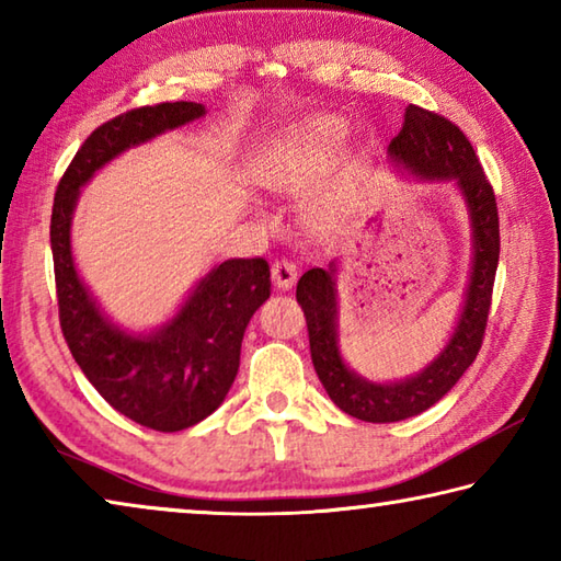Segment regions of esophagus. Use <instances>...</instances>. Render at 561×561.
<instances>
[{"label":"esophagus","mask_w":561,"mask_h":561,"mask_svg":"<svg viewBox=\"0 0 561 561\" xmlns=\"http://www.w3.org/2000/svg\"><path fill=\"white\" fill-rule=\"evenodd\" d=\"M272 282L277 289H291V284L297 282V264L289 260H277L272 264Z\"/></svg>","instance_id":"esophagus-1"}]
</instances>
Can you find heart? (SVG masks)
<instances>
[{"label":"heart","mask_w":561,"mask_h":561,"mask_svg":"<svg viewBox=\"0 0 561 561\" xmlns=\"http://www.w3.org/2000/svg\"><path fill=\"white\" fill-rule=\"evenodd\" d=\"M346 140V123L334 116L311 121L297 136H291L262 170V183L279 193H301L334 165ZM317 225H329L331 213L319 210Z\"/></svg>","instance_id":"b5f03b06"}]
</instances>
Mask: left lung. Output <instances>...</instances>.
Returning a JSON list of instances; mask_svg holds the SVG:
<instances>
[{
    "label": "left lung",
    "mask_w": 561,
    "mask_h": 561,
    "mask_svg": "<svg viewBox=\"0 0 561 561\" xmlns=\"http://www.w3.org/2000/svg\"><path fill=\"white\" fill-rule=\"evenodd\" d=\"M388 156L398 168L411 170L417 178L453 180L458 185L470 213L472 267L462 311L448 344L421 374L393 383L366 381L364 376L351 371L341 358L336 262H331L329 270L314 267L301 274L297 301L307 317L311 360H314L319 381L341 411L366 423H396L428 411L460 381L485 336L500 260L495 193L482 173L470 140L453 121L411 103L405 108L401 133L388 146Z\"/></svg>",
    "instance_id": "obj_1"
}]
</instances>
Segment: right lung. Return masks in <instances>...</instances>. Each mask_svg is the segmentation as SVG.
I'll use <instances>...</instances> for the list:
<instances>
[{
	"label": "right lung",
	"instance_id": "right-lung-1",
	"mask_svg": "<svg viewBox=\"0 0 561 561\" xmlns=\"http://www.w3.org/2000/svg\"><path fill=\"white\" fill-rule=\"evenodd\" d=\"M205 116L195 101L121 113L83 140L59 180L51 210V254L59 321L91 386L130 421L160 433L185 431L220 408L240 368L244 329L270 299L267 260H227L190 291L178 314L150 334H128L103 314L76 272L71 217L81 187L123 150Z\"/></svg>",
	"mask_w": 561,
	"mask_h": 561
}]
</instances>
